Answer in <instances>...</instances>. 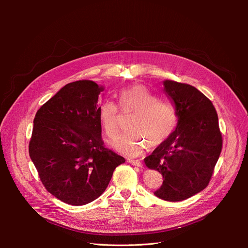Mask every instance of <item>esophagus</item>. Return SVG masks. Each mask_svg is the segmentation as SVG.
<instances>
[{
    "mask_svg": "<svg viewBox=\"0 0 248 248\" xmlns=\"http://www.w3.org/2000/svg\"><path fill=\"white\" fill-rule=\"evenodd\" d=\"M128 163L129 164H132V165H134V166H137V167H142V164L140 162V161H138V160H128Z\"/></svg>",
    "mask_w": 248,
    "mask_h": 248,
    "instance_id": "34e87169",
    "label": "esophagus"
}]
</instances>
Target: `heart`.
<instances>
[{
	"instance_id": "1",
	"label": "heart",
	"mask_w": 248,
	"mask_h": 248,
	"mask_svg": "<svg viewBox=\"0 0 248 248\" xmlns=\"http://www.w3.org/2000/svg\"><path fill=\"white\" fill-rule=\"evenodd\" d=\"M119 106L123 113H135L131 121L133 132L121 136L114 148L128 157H137L148 144L159 146L171 137L177 125V112L172 102L158 95L142 84L122 89ZM121 112L116 104L104 100L98 108V119L102 129L110 140L120 134Z\"/></svg>"
}]
</instances>
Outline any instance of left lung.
<instances>
[{
  "mask_svg": "<svg viewBox=\"0 0 248 248\" xmlns=\"http://www.w3.org/2000/svg\"><path fill=\"white\" fill-rule=\"evenodd\" d=\"M164 91L174 103L178 124L171 137L144 161L164 179L155 196L177 202L194 196L209 184L223 140L217 111L201 91L172 80L164 81Z\"/></svg>",
  "mask_w": 248,
  "mask_h": 248,
  "instance_id": "left-lung-1",
  "label": "left lung"
}]
</instances>
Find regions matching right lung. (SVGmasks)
Instances as JSON below:
<instances>
[{
	"label": "right lung",
	"mask_w": 248,
	"mask_h": 248,
	"mask_svg": "<svg viewBox=\"0 0 248 248\" xmlns=\"http://www.w3.org/2000/svg\"><path fill=\"white\" fill-rule=\"evenodd\" d=\"M102 89L93 80L70 82L34 119L30 158L45 189L70 205L98 198L114 169L125 162L101 139L97 102Z\"/></svg>",
	"instance_id": "obj_1"
}]
</instances>
